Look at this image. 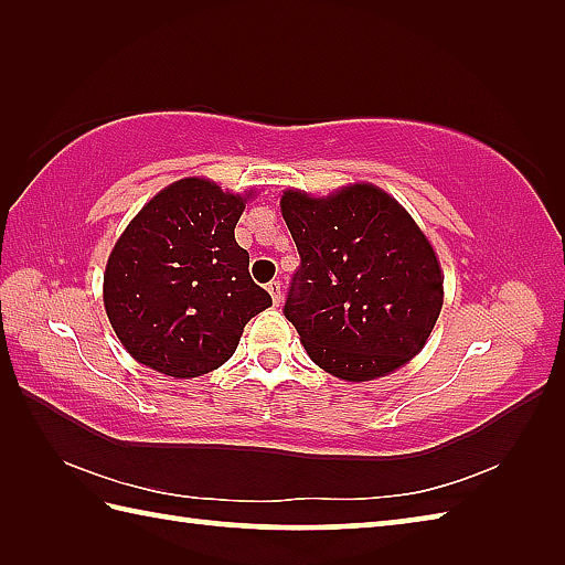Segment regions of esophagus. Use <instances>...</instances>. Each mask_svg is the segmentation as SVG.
<instances>
[{
    "mask_svg": "<svg viewBox=\"0 0 565 565\" xmlns=\"http://www.w3.org/2000/svg\"><path fill=\"white\" fill-rule=\"evenodd\" d=\"M267 291H269V296H271L274 306H279V303H281V298H284L281 281H269V284H267Z\"/></svg>",
    "mask_w": 565,
    "mask_h": 565,
    "instance_id": "esophagus-1",
    "label": "esophagus"
}]
</instances>
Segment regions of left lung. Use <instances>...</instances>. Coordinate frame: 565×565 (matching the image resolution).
<instances>
[{
    "label": "left lung",
    "instance_id": "left-lung-1",
    "mask_svg": "<svg viewBox=\"0 0 565 565\" xmlns=\"http://www.w3.org/2000/svg\"><path fill=\"white\" fill-rule=\"evenodd\" d=\"M281 213L301 257L284 316L310 359L344 381L411 362L439 318L444 276L401 203L371 184L328 199L289 189Z\"/></svg>",
    "mask_w": 565,
    "mask_h": 565
}]
</instances>
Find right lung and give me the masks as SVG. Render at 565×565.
<instances>
[{
	"mask_svg": "<svg viewBox=\"0 0 565 565\" xmlns=\"http://www.w3.org/2000/svg\"><path fill=\"white\" fill-rule=\"evenodd\" d=\"M245 199L179 179L142 206L104 274V306L130 356L191 379L233 356L247 322L271 306L235 243Z\"/></svg>",
	"mask_w": 565,
	"mask_h": 565,
	"instance_id": "add662e5",
	"label": "right lung"
}]
</instances>
